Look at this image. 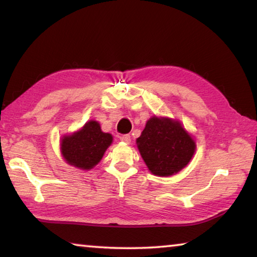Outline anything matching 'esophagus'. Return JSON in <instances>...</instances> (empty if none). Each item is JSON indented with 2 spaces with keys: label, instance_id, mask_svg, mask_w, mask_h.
<instances>
[{
  "label": "esophagus",
  "instance_id": "esophagus-1",
  "mask_svg": "<svg viewBox=\"0 0 257 257\" xmlns=\"http://www.w3.org/2000/svg\"><path fill=\"white\" fill-rule=\"evenodd\" d=\"M120 139H121V141H122V142L127 143V144H129V143L132 142V137H130L129 135H123V136L120 137Z\"/></svg>",
  "mask_w": 257,
  "mask_h": 257
}]
</instances>
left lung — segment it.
Wrapping results in <instances>:
<instances>
[{
	"mask_svg": "<svg viewBox=\"0 0 257 257\" xmlns=\"http://www.w3.org/2000/svg\"><path fill=\"white\" fill-rule=\"evenodd\" d=\"M137 146L150 171L160 177L172 176L185 168L196 147L180 122L156 116L147 121Z\"/></svg>",
	"mask_w": 257,
	"mask_h": 257,
	"instance_id": "obj_1",
	"label": "left lung"
}]
</instances>
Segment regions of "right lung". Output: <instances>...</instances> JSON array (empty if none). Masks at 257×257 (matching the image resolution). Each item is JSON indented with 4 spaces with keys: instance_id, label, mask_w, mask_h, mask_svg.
I'll use <instances>...</instances> for the list:
<instances>
[{
    "instance_id": "right-lung-1",
    "label": "right lung",
    "mask_w": 257,
    "mask_h": 257,
    "mask_svg": "<svg viewBox=\"0 0 257 257\" xmlns=\"http://www.w3.org/2000/svg\"><path fill=\"white\" fill-rule=\"evenodd\" d=\"M111 143V135L103 133L98 122L92 120L79 132L62 138L61 152L69 164L89 170L101 161Z\"/></svg>"
}]
</instances>
